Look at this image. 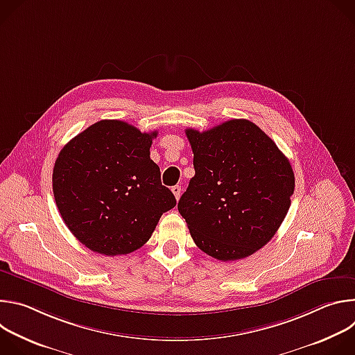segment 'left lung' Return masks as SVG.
Masks as SVG:
<instances>
[{"mask_svg":"<svg viewBox=\"0 0 355 355\" xmlns=\"http://www.w3.org/2000/svg\"><path fill=\"white\" fill-rule=\"evenodd\" d=\"M122 121H99L70 140L53 168L63 222L87 248L122 256L140 248L177 200L150 159L151 139Z\"/></svg>","mask_w":355,"mask_h":355,"instance_id":"obj_1","label":"left lung"}]
</instances>
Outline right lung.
<instances>
[{
	"mask_svg": "<svg viewBox=\"0 0 355 355\" xmlns=\"http://www.w3.org/2000/svg\"><path fill=\"white\" fill-rule=\"evenodd\" d=\"M195 175L178 202L195 244L233 261L277 233L291 207L295 177L277 144L245 119L188 130Z\"/></svg>",
	"mask_w": 355,
	"mask_h": 355,
	"instance_id": "add662e5",
	"label": "right lung"
}]
</instances>
